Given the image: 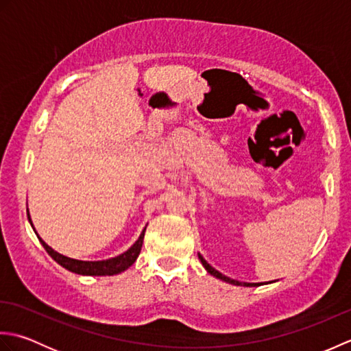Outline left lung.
Wrapping results in <instances>:
<instances>
[{"instance_id": "8db88e82", "label": "left lung", "mask_w": 351, "mask_h": 351, "mask_svg": "<svg viewBox=\"0 0 351 351\" xmlns=\"http://www.w3.org/2000/svg\"><path fill=\"white\" fill-rule=\"evenodd\" d=\"M197 256H199V259H200V263H202V265L205 267V270H206L208 273H210V274H213L214 278H217V279H220V280H223V282L232 283V285H237V287H259V285H264V282H261V283H249V282H240V280L230 279V278H228V276L221 274L220 271H217V270H215V268H213L210 264H208L206 261L204 259V256L200 255V253H197ZM265 283H267V282H265Z\"/></svg>"}]
</instances>
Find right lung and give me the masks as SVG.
<instances>
[{"label":"right lung","instance_id":"add662e5","mask_svg":"<svg viewBox=\"0 0 351 351\" xmlns=\"http://www.w3.org/2000/svg\"><path fill=\"white\" fill-rule=\"evenodd\" d=\"M27 215H28L29 225H32V228L34 229L28 210H27ZM146 226H145L143 230H141L138 240L134 243L128 250L121 253V255H117L114 258L104 259V261H80V259H73V258L64 256V255H62V253H58L52 247H49V245L45 243L39 235H37L36 229H34V232H36L37 237H39V241L42 243L45 250L49 253V256L54 259L56 263H58L62 267H64L66 270H69L72 273H77V274H83V276H113V274H119V273H122L125 270H128V268L134 263H136V259L140 255L141 245H143Z\"/></svg>","mask_w":351,"mask_h":351}]
</instances>
